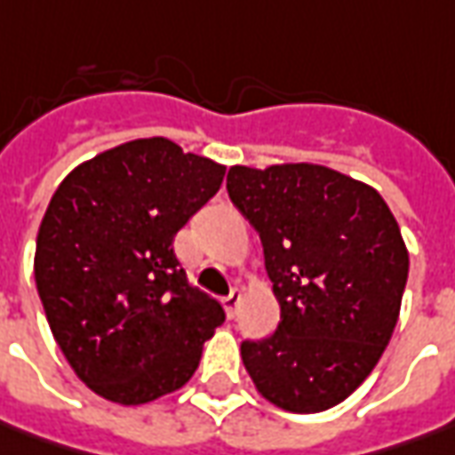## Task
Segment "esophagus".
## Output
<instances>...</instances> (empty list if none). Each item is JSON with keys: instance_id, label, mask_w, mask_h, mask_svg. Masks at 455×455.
Returning a JSON list of instances; mask_svg holds the SVG:
<instances>
[{"instance_id": "34e87169", "label": "esophagus", "mask_w": 455, "mask_h": 455, "mask_svg": "<svg viewBox=\"0 0 455 455\" xmlns=\"http://www.w3.org/2000/svg\"><path fill=\"white\" fill-rule=\"evenodd\" d=\"M221 302H224V309H227L228 320H234V317H236V309H239V302H242V290H236V287H234V290L228 291Z\"/></svg>"}]
</instances>
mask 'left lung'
Masks as SVG:
<instances>
[{"label":"left lung","instance_id":"left-lung-1","mask_svg":"<svg viewBox=\"0 0 455 455\" xmlns=\"http://www.w3.org/2000/svg\"><path fill=\"white\" fill-rule=\"evenodd\" d=\"M228 198L259 231L279 324L243 339L257 390L290 413L347 398L387 347L408 282V249L383 196L327 165H231Z\"/></svg>","mask_w":455,"mask_h":455}]
</instances>
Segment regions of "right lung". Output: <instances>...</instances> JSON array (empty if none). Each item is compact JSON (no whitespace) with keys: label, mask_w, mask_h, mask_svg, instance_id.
I'll use <instances>...</instances> for the list:
<instances>
[{"label":"right lung","mask_w":455,"mask_h":455,"mask_svg":"<svg viewBox=\"0 0 455 455\" xmlns=\"http://www.w3.org/2000/svg\"><path fill=\"white\" fill-rule=\"evenodd\" d=\"M227 165L138 138L80 164L37 234L35 282L62 355L100 398L143 405L196 372L221 305L188 284L173 236Z\"/></svg>","instance_id":"add662e5"}]
</instances>
